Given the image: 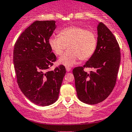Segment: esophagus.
Returning <instances> with one entry per match:
<instances>
[{"instance_id":"34e87169","label":"esophagus","mask_w":132,"mask_h":132,"mask_svg":"<svg viewBox=\"0 0 132 132\" xmlns=\"http://www.w3.org/2000/svg\"><path fill=\"white\" fill-rule=\"evenodd\" d=\"M66 71H68V72H69V71L71 70V68H69V67H66Z\"/></svg>"}]
</instances>
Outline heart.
<instances>
[{"label":"heart","mask_w":132,"mask_h":132,"mask_svg":"<svg viewBox=\"0 0 132 132\" xmlns=\"http://www.w3.org/2000/svg\"><path fill=\"white\" fill-rule=\"evenodd\" d=\"M95 33L81 27L70 26L60 31L58 37H51L48 43L56 55L60 56L65 50H69L59 59L60 64L71 66L79 59L84 61L92 56L97 46Z\"/></svg>","instance_id":"1"}]
</instances>
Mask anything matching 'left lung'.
Returning a JSON list of instances; mask_svg holds the SVG:
<instances>
[{"mask_svg":"<svg viewBox=\"0 0 132 132\" xmlns=\"http://www.w3.org/2000/svg\"><path fill=\"white\" fill-rule=\"evenodd\" d=\"M97 42L95 50L82 67L72 71L78 99L94 105L104 101L116 85L120 63V47L116 37L102 22L97 26ZM84 67L95 69L87 73Z\"/></svg>","mask_w":132,"mask_h":132,"instance_id":"1","label":"left lung"}]
</instances>
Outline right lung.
I'll list each match as a JSON object with an SVG mask.
<instances>
[{
	"mask_svg": "<svg viewBox=\"0 0 132 132\" xmlns=\"http://www.w3.org/2000/svg\"><path fill=\"white\" fill-rule=\"evenodd\" d=\"M54 20L35 21L22 32L13 50V64L17 83L31 102L40 106L58 99L66 68L60 65L48 71L56 60L48 41L55 30Z\"/></svg>",
	"mask_w": 132,
	"mask_h": 132,
	"instance_id": "right-lung-1",
	"label": "right lung"
}]
</instances>
